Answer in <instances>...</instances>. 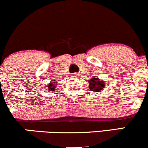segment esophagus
Here are the masks:
<instances>
[{
  "label": "esophagus",
  "instance_id": "obj_1",
  "mask_svg": "<svg viewBox=\"0 0 148 148\" xmlns=\"http://www.w3.org/2000/svg\"><path fill=\"white\" fill-rule=\"evenodd\" d=\"M74 74V75H76V73H75V74Z\"/></svg>",
  "mask_w": 148,
  "mask_h": 148
}]
</instances>
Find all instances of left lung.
<instances>
[{
	"mask_svg": "<svg viewBox=\"0 0 148 148\" xmlns=\"http://www.w3.org/2000/svg\"><path fill=\"white\" fill-rule=\"evenodd\" d=\"M89 88L93 92H101L105 87V84L103 81L96 77H92L89 81Z\"/></svg>",
	"mask_w": 148,
	"mask_h": 148,
	"instance_id": "obj_1",
	"label": "left lung"
}]
</instances>
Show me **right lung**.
Here are the masks:
<instances>
[{"label": "right lung", "mask_w": 148, "mask_h": 148, "mask_svg": "<svg viewBox=\"0 0 148 148\" xmlns=\"http://www.w3.org/2000/svg\"><path fill=\"white\" fill-rule=\"evenodd\" d=\"M56 86H57V84L56 82H51L50 84H49L47 85V88H48L49 90H51V91H54L56 90Z\"/></svg>", "instance_id": "1"}]
</instances>
